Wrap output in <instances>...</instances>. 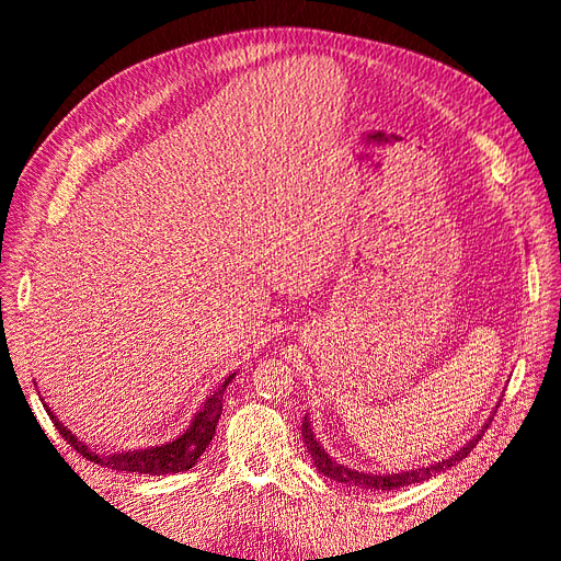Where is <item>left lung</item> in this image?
<instances>
[{
	"instance_id": "8db88e82",
	"label": "left lung",
	"mask_w": 561,
	"mask_h": 561,
	"mask_svg": "<svg viewBox=\"0 0 561 561\" xmlns=\"http://www.w3.org/2000/svg\"><path fill=\"white\" fill-rule=\"evenodd\" d=\"M496 407H499V404H496ZM491 419H494V416H489V421L484 423L482 431H478V435H472L461 449L454 451V454L447 456V458H443V461H435V463L421 466V468H412V470H400V472H363V470H355V468H348V466H344V463H339L336 458H332L325 449L320 447L318 437H316V433H313L309 414L304 416L301 437H304V447L309 449L311 461H313V466L318 468L320 474H325V478L342 482V484H346V486H358V489H365V491H390V489L410 486V484H416V482H426V480L435 478L437 472H445V470H449L451 466H456L458 461H463V458L472 451V447L478 445L480 439H482L484 431L489 428Z\"/></svg>"
}]
</instances>
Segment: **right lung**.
I'll return each mask as SVG.
<instances>
[{
  "instance_id": "add662e5",
  "label": "right lung",
  "mask_w": 561,
  "mask_h": 561,
  "mask_svg": "<svg viewBox=\"0 0 561 561\" xmlns=\"http://www.w3.org/2000/svg\"><path fill=\"white\" fill-rule=\"evenodd\" d=\"M233 377H236V371L233 375L225 377L222 386L213 390V396H208L206 402H203V407L192 419L190 428H186L182 435H178L173 443H165L159 447H147V449L98 454L87 443H81V439L72 431H67V426H62L60 419L48 410V404H44V407H46L50 421H54V426L58 428V433L67 439V445L75 447L83 458H89V461H93L98 466L112 468L116 472H138V474L182 472V470H190L192 466L198 463L201 454L208 449L210 439L215 437L217 421H219V414H222V396Z\"/></svg>"
}]
</instances>
